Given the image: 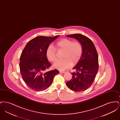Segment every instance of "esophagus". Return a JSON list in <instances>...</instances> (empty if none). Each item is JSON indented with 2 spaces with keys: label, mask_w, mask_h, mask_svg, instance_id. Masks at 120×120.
Masks as SVG:
<instances>
[{
  "label": "esophagus",
  "mask_w": 120,
  "mask_h": 120,
  "mask_svg": "<svg viewBox=\"0 0 120 120\" xmlns=\"http://www.w3.org/2000/svg\"><path fill=\"white\" fill-rule=\"evenodd\" d=\"M59 72L61 73H64L65 72V71H59Z\"/></svg>",
  "instance_id": "1"
}]
</instances>
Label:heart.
<instances>
[{"label": "heart", "instance_id": "b5f03b06", "mask_svg": "<svg viewBox=\"0 0 120 120\" xmlns=\"http://www.w3.org/2000/svg\"><path fill=\"white\" fill-rule=\"evenodd\" d=\"M55 47L57 51L64 50L63 60H58L54 64V67L60 70H65L70 68L73 65L79 62L82 56V46L79 41L64 38L58 41ZM55 47L50 45L47 48L46 56L50 61L54 63L57 60V50Z\"/></svg>", "mask_w": 120, "mask_h": 120}]
</instances>
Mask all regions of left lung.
<instances>
[{
  "mask_svg": "<svg viewBox=\"0 0 120 120\" xmlns=\"http://www.w3.org/2000/svg\"><path fill=\"white\" fill-rule=\"evenodd\" d=\"M67 36L74 38L80 42L83 52L80 61L73 68L76 72L71 73L72 79L67 82L66 85L74 91H83L91 86L98 71L97 50L91 40L83 34H75Z\"/></svg>",
  "mask_w": 120,
  "mask_h": 120,
  "instance_id": "obj_1",
  "label": "left lung"
}]
</instances>
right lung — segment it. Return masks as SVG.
Instances as JSON below:
<instances>
[{
  "instance_id": "1",
  "label": "right lung",
  "mask_w": 120,
  "mask_h": 120,
  "mask_svg": "<svg viewBox=\"0 0 120 120\" xmlns=\"http://www.w3.org/2000/svg\"><path fill=\"white\" fill-rule=\"evenodd\" d=\"M59 36L36 37L29 41L22 52L19 63L21 74L26 84L34 91L48 89L59 73L56 69L48 71L51 64L46 54L48 46Z\"/></svg>"
}]
</instances>
